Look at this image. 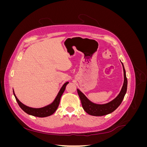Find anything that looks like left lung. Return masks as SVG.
I'll list each match as a JSON object with an SVG mask.
<instances>
[{
	"instance_id": "left-lung-1",
	"label": "left lung",
	"mask_w": 147,
	"mask_h": 147,
	"mask_svg": "<svg viewBox=\"0 0 147 147\" xmlns=\"http://www.w3.org/2000/svg\"><path fill=\"white\" fill-rule=\"evenodd\" d=\"M121 64L123 65L124 72L123 84L119 94L112 101L104 104H98L94 103V102H91L90 99H88L86 96L80 90L77 89L78 94L80 97V99L83 109L87 113L96 117L104 116V115H108L113 112L121 104L124 99V97L126 93L127 86V80L126 78V70L124 69L123 64L122 63Z\"/></svg>"
}]
</instances>
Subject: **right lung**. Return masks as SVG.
<instances>
[{
	"mask_svg": "<svg viewBox=\"0 0 147 147\" xmlns=\"http://www.w3.org/2000/svg\"><path fill=\"white\" fill-rule=\"evenodd\" d=\"M68 83L69 82H67L63 84V86L61 87V90H59V92L57 93L56 98L54 100H53V102H51L50 104L46 105L45 107H41V108H32L23 104L22 102H21L17 98V97L15 94L14 90H13V94H14L15 97V99L18 102V104L21 109L23 110L24 112H25L26 113H28L30 115H32V116H34V117L43 118V117H47L48 116H50V115H51L56 112V110H57V107H58L59 106L61 97L62 95H63V92H64L65 90V87Z\"/></svg>",
	"mask_w": 147,
	"mask_h": 147,
	"instance_id": "right-lung-1",
	"label": "right lung"
}]
</instances>
